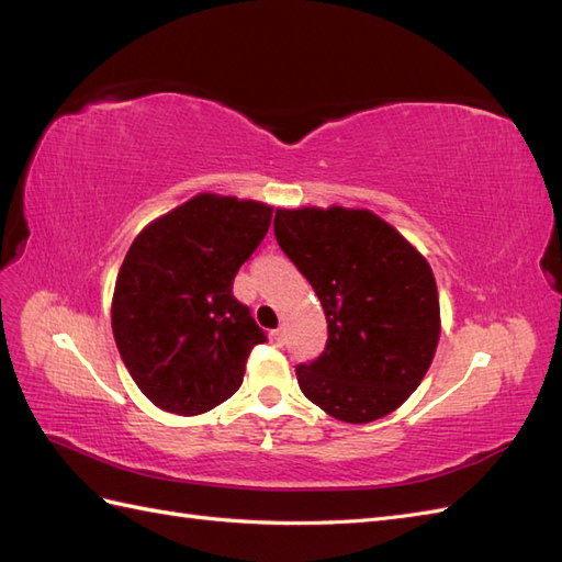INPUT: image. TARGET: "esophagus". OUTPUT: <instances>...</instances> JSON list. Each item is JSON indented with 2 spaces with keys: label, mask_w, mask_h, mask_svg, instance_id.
<instances>
[{
  "label": "esophagus",
  "mask_w": 562,
  "mask_h": 562,
  "mask_svg": "<svg viewBox=\"0 0 562 562\" xmlns=\"http://www.w3.org/2000/svg\"><path fill=\"white\" fill-rule=\"evenodd\" d=\"M271 339H274V342L281 347V345L285 342V330H283V328H277L274 333H271Z\"/></svg>",
  "instance_id": "34e87169"
}]
</instances>
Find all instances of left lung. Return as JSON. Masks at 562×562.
Returning a JSON list of instances; mask_svg holds the SVG:
<instances>
[{
	"label": "left lung",
	"instance_id": "8db88e82",
	"mask_svg": "<svg viewBox=\"0 0 562 562\" xmlns=\"http://www.w3.org/2000/svg\"><path fill=\"white\" fill-rule=\"evenodd\" d=\"M274 234L328 321L326 349L295 368L302 394L349 424L394 413L438 345L429 262L370 211L279 209Z\"/></svg>",
	"mask_w": 562,
	"mask_h": 562
}]
</instances>
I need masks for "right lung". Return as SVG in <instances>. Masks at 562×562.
I'll list each match as a JSON object with an SVG mask.
<instances>
[{"label":"right lung","mask_w":562,"mask_h":562,"mask_svg":"<svg viewBox=\"0 0 562 562\" xmlns=\"http://www.w3.org/2000/svg\"><path fill=\"white\" fill-rule=\"evenodd\" d=\"M269 225L265 203L199 194L135 236L114 285L112 333L133 382L161 411L201 415L241 386L267 335L232 285Z\"/></svg>","instance_id":"obj_1"}]
</instances>
